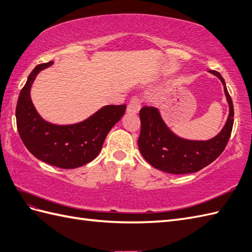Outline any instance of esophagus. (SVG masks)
I'll use <instances>...</instances> for the list:
<instances>
[{
  "label": "esophagus",
  "mask_w": 252,
  "mask_h": 252,
  "mask_svg": "<svg viewBox=\"0 0 252 252\" xmlns=\"http://www.w3.org/2000/svg\"><path fill=\"white\" fill-rule=\"evenodd\" d=\"M141 109V101L137 96H133L127 106V113L137 114Z\"/></svg>",
  "instance_id": "34e87169"
}]
</instances>
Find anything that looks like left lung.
Returning a JSON list of instances; mask_svg holds the SVG:
<instances>
[{"label":"left lung","instance_id":"left-lung-1","mask_svg":"<svg viewBox=\"0 0 252 252\" xmlns=\"http://www.w3.org/2000/svg\"><path fill=\"white\" fill-rule=\"evenodd\" d=\"M223 84L229 102V118L222 130L207 141H191L177 137L164 124L158 109L145 106L140 110L141 131L138 145L141 155L153 167L171 174L198 172L217 159L231 137L234 109L225 82L216 70H210Z\"/></svg>","mask_w":252,"mask_h":252}]
</instances>
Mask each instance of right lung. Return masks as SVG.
I'll return each instance as SVG.
<instances>
[{
	"label": "right lung",
	"instance_id": "obj_1",
	"mask_svg": "<svg viewBox=\"0 0 252 252\" xmlns=\"http://www.w3.org/2000/svg\"><path fill=\"white\" fill-rule=\"evenodd\" d=\"M53 62L39 64L30 73L16 107L17 128L27 149L39 160L62 169L89 163L99 154L108 132L125 113L126 105L106 106L73 125H53L40 118L30 91L37 73Z\"/></svg>",
	"mask_w": 252,
	"mask_h": 252
}]
</instances>
